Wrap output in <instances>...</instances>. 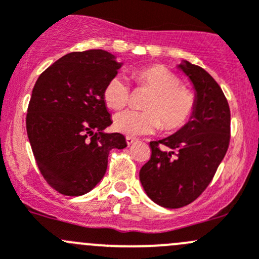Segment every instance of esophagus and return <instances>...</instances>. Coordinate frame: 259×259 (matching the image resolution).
Here are the masks:
<instances>
[{
	"label": "esophagus",
	"mask_w": 259,
	"mask_h": 259,
	"mask_svg": "<svg viewBox=\"0 0 259 259\" xmlns=\"http://www.w3.org/2000/svg\"><path fill=\"white\" fill-rule=\"evenodd\" d=\"M136 141H137V140L134 139V137H125V142H127L128 146H131V145H134Z\"/></svg>",
	"instance_id": "34e87169"
}]
</instances>
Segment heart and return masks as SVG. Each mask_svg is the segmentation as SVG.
Returning <instances> with one entry per match:
<instances>
[{
  "label": "heart",
  "mask_w": 259,
  "mask_h": 259,
  "mask_svg": "<svg viewBox=\"0 0 259 259\" xmlns=\"http://www.w3.org/2000/svg\"><path fill=\"white\" fill-rule=\"evenodd\" d=\"M136 82L147 88L151 94L145 102V110H123L113 118V127L127 136L149 135L164 128L174 131L183 127L196 108L194 94L176 73L162 65H151L135 73ZM105 104L112 109H120L130 102V86L124 77L117 75L110 78L104 89Z\"/></svg>",
  "instance_id": "obj_1"
}]
</instances>
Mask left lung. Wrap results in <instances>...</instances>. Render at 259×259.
I'll use <instances>...</instances> for the list:
<instances>
[{
  "instance_id": "1",
  "label": "left lung",
  "mask_w": 259,
  "mask_h": 259,
  "mask_svg": "<svg viewBox=\"0 0 259 259\" xmlns=\"http://www.w3.org/2000/svg\"><path fill=\"white\" fill-rule=\"evenodd\" d=\"M177 67L193 85L196 108L176 134L150 142L151 157L140 170L146 194L165 208L189 205L205 191L230 141V109L219 83L188 61Z\"/></svg>"
}]
</instances>
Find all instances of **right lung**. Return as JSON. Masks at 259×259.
<instances>
[{
	"mask_svg": "<svg viewBox=\"0 0 259 259\" xmlns=\"http://www.w3.org/2000/svg\"><path fill=\"white\" fill-rule=\"evenodd\" d=\"M123 63L103 49L72 52L36 80L26 131L41 176L65 196H82L103 179L112 149H124L104 100L108 81Z\"/></svg>",
	"mask_w": 259,
	"mask_h": 259,
	"instance_id": "right-lung-1",
	"label": "right lung"
}]
</instances>
